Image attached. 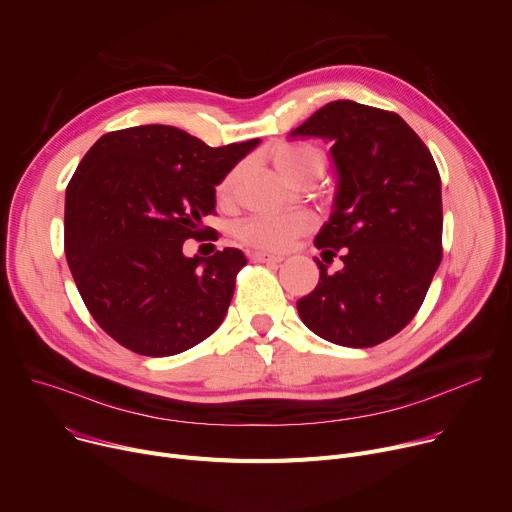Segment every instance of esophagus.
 Here are the masks:
<instances>
[{
	"instance_id": "obj_1",
	"label": "esophagus",
	"mask_w": 512,
	"mask_h": 512,
	"mask_svg": "<svg viewBox=\"0 0 512 512\" xmlns=\"http://www.w3.org/2000/svg\"><path fill=\"white\" fill-rule=\"evenodd\" d=\"M249 259L253 263H280L284 257L282 255H271V253H263V251H251Z\"/></svg>"
}]
</instances>
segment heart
Wrapping results in <instances>:
<instances>
[{"label":"heart","mask_w":512,"mask_h":512,"mask_svg":"<svg viewBox=\"0 0 512 512\" xmlns=\"http://www.w3.org/2000/svg\"><path fill=\"white\" fill-rule=\"evenodd\" d=\"M269 156L280 173L296 183L313 173H321L325 164L323 152L311 144H278L271 148ZM238 177H241V166H232L218 183L216 193L222 203L232 201ZM313 226L315 218L306 212L253 214L236 222L234 236L251 249L278 253L288 249L302 234L311 232Z\"/></svg>","instance_id":"1"}]
</instances>
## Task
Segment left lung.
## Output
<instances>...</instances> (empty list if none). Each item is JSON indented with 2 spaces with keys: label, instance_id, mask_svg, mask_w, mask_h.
Wrapping results in <instances>:
<instances>
[{
  "label": "left lung",
  "instance_id": "8db88e82",
  "mask_svg": "<svg viewBox=\"0 0 512 512\" xmlns=\"http://www.w3.org/2000/svg\"><path fill=\"white\" fill-rule=\"evenodd\" d=\"M325 138L339 173L335 208L315 238L326 274L296 302L304 325L346 348H372L410 323L442 259V197L436 162L397 113L335 100L290 138Z\"/></svg>",
  "mask_w": 512,
  "mask_h": 512
}]
</instances>
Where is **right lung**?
Masks as SVG:
<instances>
[{
  "instance_id": "right-lung-1",
  "label": "right lung",
  "mask_w": 512,
  "mask_h": 512,
  "mask_svg": "<svg viewBox=\"0 0 512 512\" xmlns=\"http://www.w3.org/2000/svg\"><path fill=\"white\" fill-rule=\"evenodd\" d=\"M259 140L212 148L173 125L109 131L65 191L63 249L98 327L142 356H175L210 337L228 311L245 255L185 257L216 214V185Z\"/></svg>"
}]
</instances>
